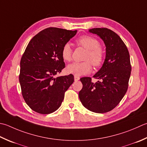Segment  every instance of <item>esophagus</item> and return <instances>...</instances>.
Masks as SVG:
<instances>
[{
    "instance_id": "esophagus-1",
    "label": "esophagus",
    "mask_w": 147,
    "mask_h": 147,
    "mask_svg": "<svg viewBox=\"0 0 147 147\" xmlns=\"http://www.w3.org/2000/svg\"><path fill=\"white\" fill-rule=\"evenodd\" d=\"M80 78L79 76H74V81H78V80H80Z\"/></svg>"
}]
</instances>
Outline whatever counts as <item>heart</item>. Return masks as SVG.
<instances>
[{
  "label": "heart",
  "instance_id": "1",
  "mask_svg": "<svg viewBox=\"0 0 147 147\" xmlns=\"http://www.w3.org/2000/svg\"><path fill=\"white\" fill-rule=\"evenodd\" d=\"M76 43L87 50L82 62H74L69 65L66 70L68 73L74 76H82L88 74L92 71L91 63L94 67H99L102 64L105 59V51L98 40L90 36H82L76 39ZM73 50L71 46L66 43L62 48L61 55L65 61H70Z\"/></svg>",
  "mask_w": 147,
  "mask_h": 147
}]
</instances>
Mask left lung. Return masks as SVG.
Instances as JSON below:
<instances>
[{"label": "left lung", "mask_w": 147, "mask_h": 147, "mask_svg": "<svg viewBox=\"0 0 147 147\" xmlns=\"http://www.w3.org/2000/svg\"><path fill=\"white\" fill-rule=\"evenodd\" d=\"M97 34L106 46V59L100 70L94 76L99 80L92 82L90 77L80 79L83 88L79 92L82 105L88 110L103 113L119 104L127 90L131 65L128 49L120 36L107 28L89 30Z\"/></svg>", "instance_id": "left-lung-1"}]
</instances>
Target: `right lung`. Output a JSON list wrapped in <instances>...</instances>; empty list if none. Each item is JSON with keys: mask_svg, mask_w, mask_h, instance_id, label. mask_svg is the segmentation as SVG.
I'll use <instances>...</instances> for the list:
<instances>
[{"mask_svg": "<svg viewBox=\"0 0 147 147\" xmlns=\"http://www.w3.org/2000/svg\"><path fill=\"white\" fill-rule=\"evenodd\" d=\"M77 30L56 27L42 30L33 37L20 60L19 81L22 96L33 111L50 114L61 105L74 76L56 77L65 67L62 48Z\"/></svg>", "mask_w": 147, "mask_h": 147, "instance_id": "add662e5", "label": "right lung"}]
</instances>
